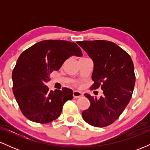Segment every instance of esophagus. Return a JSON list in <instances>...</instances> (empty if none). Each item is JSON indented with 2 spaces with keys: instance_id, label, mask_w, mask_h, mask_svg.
Wrapping results in <instances>:
<instances>
[{
  "instance_id": "obj_1",
  "label": "esophagus",
  "mask_w": 150,
  "mask_h": 150,
  "mask_svg": "<svg viewBox=\"0 0 150 150\" xmlns=\"http://www.w3.org/2000/svg\"><path fill=\"white\" fill-rule=\"evenodd\" d=\"M73 96L74 98L77 99V98H80L82 97V93L80 92V91H74L73 93Z\"/></svg>"
}]
</instances>
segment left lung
Listing matches in <instances>:
<instances>
[{
    "instance_id": "left-lung-1",
    "label": "left lung",
    "mask_w": 150,
    "mask_h": 150,
    "mask_svg": "<svg viewBox=\"0 0 150 150\" xmlns=\"http://www.w3.org/2000/svg\"><path fill=\"white\" fill-rule=\"evenodd\" d=\"M94 63L91 89L103 90L99 98L85 94L90 106L82 116L89 125L102 128L118 119L132 97L135 82L134 65L128 53L105 40L77 42Z\"/></svg>"
}]
</instances>
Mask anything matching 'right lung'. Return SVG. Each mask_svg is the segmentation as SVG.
Masks as SVG:
<instances>
[{"label":"right lung","mask_w":150,"mask_h":150,"mask_svg":"<svg viewBox=\"0 0 150 150\" xmlns=\"http://www.w3.org/2000/svg\"><path fill=\"white\" fill-rule=\"evenodd\" d=\"M72 56H82L75 43L51 39L38 42L21 53L12 73L13 92L26 118L47 123L60 116L65 101L73 99V90L63 87L49 91L46 83L50 74Z\"/></svg>","instance_id":"right-lung-1"}]
</instances>
